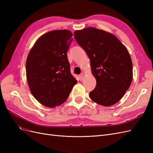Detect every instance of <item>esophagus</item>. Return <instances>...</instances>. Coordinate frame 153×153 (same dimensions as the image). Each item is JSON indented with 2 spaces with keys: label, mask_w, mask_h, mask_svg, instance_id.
<instances>
[{
  "label": "esophagus",
  "mask_w": 153,
  "mask_h": 153,
  "mask_svg": "<svg viewBox=\"0 0 153 153\" xmlns=\"http://www.w3.org/2000/svg\"><path fill=\"white\" fill-rule=\"evenodd\" d=\"M79 78H80V80L82 81L83 79H84V75H83V74L82 73L81 75H79Z\"/></svg>",
  "instance_id": "obj_1"
}]
</instances>
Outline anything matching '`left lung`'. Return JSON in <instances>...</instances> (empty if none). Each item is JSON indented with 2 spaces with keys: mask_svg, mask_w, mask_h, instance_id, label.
I'll return each instance as SVG.
<instances>
[{
  "mask_svg": "<svg viewBox=\"0 0 153 153\" xmlns=\"http://www.w3.org/2000/svg\"><path fill=\"white\" fill-rule=\"evenodd\" d=\"M74 36L91 61L96 86L91 99L108 106L117 103L129 89L133 65L128 50L114 35L92 27L76 30Z\"/></svg>",
  "mask_w": 153,
  "mask_h": 153,
  "instance_id": "1",
  "label": "left lung"
}]
</instances>
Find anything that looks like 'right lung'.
<instances>
[{"instance_id":"obj_1","label":"right lung","mask_w":153,"mask_h":153,"mask_svg":"<svg viewBox=\"0 0 153 153\" xmlns=\"http://www.w3.org/2000/svg\"><path fill=\"white\" fill-rule=\"evenodd\" d=\"M72 36L68 30L47 32L36 41L27 57L26 75L31 93L48 107L65 102L77 83L67 55Z\"/></svg>"}]
</instances>
